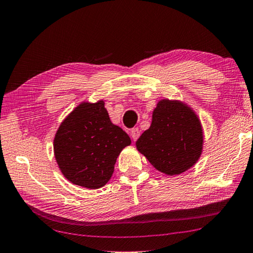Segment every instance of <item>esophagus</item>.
Returning <instances> with one entry per match:
<instances>
[{"mask_svg":"<svg viewBox=\"0 0 253 253\" xmlns=\"http://www.w3.org/2000/svg\"><path fill=\"white\" fill-rule=\"evenodd\" d=\"M140 136V130L137 127H134V128H132L131 130V137H132V140L133 141H135V140H137V137Z\"/></svg>","mask_w":253,"mask_h":253,"instance_id":"34e87169","label":"esophagus"}]
</instances>
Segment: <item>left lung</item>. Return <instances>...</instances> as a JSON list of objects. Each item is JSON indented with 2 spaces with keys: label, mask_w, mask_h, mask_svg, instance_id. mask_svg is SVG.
Wrapping results in <instances>:
<instances>
[{
  "label": "left lung",
  "mask_w": 253,
  "mask_h": 253,
  "mask_svg": "<svg viewBox=\"0 0 253 253\" xmlns=\"http://www.w3.org/2000/svg\"><path fill=\"white\" fill-rule=\"evenodd\" d=\"M137 151L166 175L184 173L202 155L204 132L192 108L179 100H160L152 114L151 126L135 143Z\"/></svg>",
  "instance_id": "8db88e82"
}]
</instances>
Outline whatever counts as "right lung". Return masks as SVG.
I'll return each instance as SVG.
<instances>
[{"label":"right lung","instance_id":"obj_1","mask_svg":"<svg viewBox=\"0 0 253 253\" xmlns=\"http://www.w3.org/2000/svg\"><path fill=\"white\" fill-rule=\"evenodd\" d=\"M131 139L113 125L103 100L82 102L60 123L54 139L58 168L70 183L98 189L110 180L118 156Z\"/></svg>","mask_w":253,"mask_h":253}]
</instances>
